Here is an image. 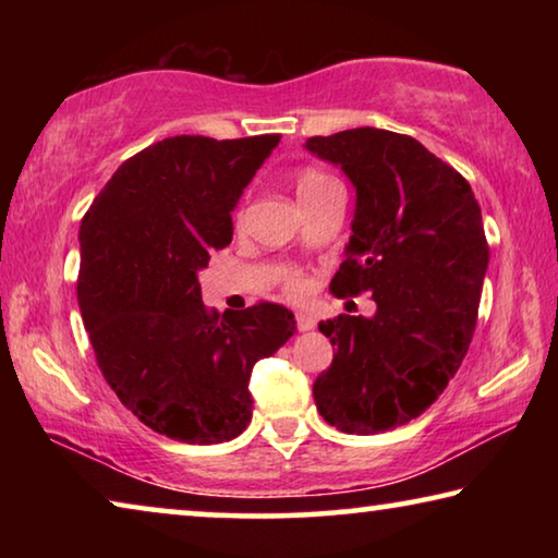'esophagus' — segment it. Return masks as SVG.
Masks as SVG:
<instances>
[{"mask_svg":"<svg viewBox=\"0 0 558 558\" xmlns=\"http://www.w3.org/2000/svg\"><path fill=\"white\" fill-rule=\"evenodd\" d=\"M295 325H298L300 332H310V329L317 327V319L305 315V313H298V315H295Z\"/></svg>","mask_w":558,"mask_h":558,"instance_id":"1","label":"esophagus"}]
</instances>
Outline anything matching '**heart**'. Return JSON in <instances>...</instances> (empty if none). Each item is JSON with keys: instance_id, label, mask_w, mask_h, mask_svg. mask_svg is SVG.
<instances>
[{"instance_id": "heart-1", "label": "heart", "mask_w": 558, "mask_h": 558, "mask_svg": "<svg viewBox=\"0 0 558 558\" xmlns=\"http://www.w3.org/2000/svg\"><path fill=\"white\" fill-rule=\"evenodd\" d=\"M332 184H337L335 179L329 177V174H325V172H319V169H315V167H305V169H300V172L295 174V192H298V199L300 202L310 199V196L319 194V192H323V189L332 186ZM286 288H288L290 295L302 298L307 292V280L302 278L300 272H290L288 280H286Z\"/></svg>"}]
</instances>
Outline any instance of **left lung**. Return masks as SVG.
I'll return each instance as SVG.
<instances>
[{"instance_id":"1","label":"left lung","mask_w":558,"mask_h":558,"mask_svg":"<svg viewBox=\"0 0 558 558\" xmlns=\"http://www.w3.org/2000/svg\"><path fill=\"white\" fill-rule=\"evenodd\" d=\"M305 147L356 189L329 290L376 302L374 317L319 323L337 354L315 403L329 426L374 436L418 418L468 354L489 260L483 214L468 179L409 135L354 128Z\"/></svg>"}]
</instances>
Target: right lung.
Listing matches in <instances>:
<instances>
[{
  "instance_id": "right-lung-1",
  "label": "right lung",
  "mask_w": 558,
  "mask_h": 558,
  "mask_svg": "<svg viewBox=\"0 0 558 558\" xmlns=\"http://www.w3.org/2000/svg\"><path fill=\"white\" fill-rule=\"evenodd\" d=\"M278 143L167 137L125 159L83 216V325L110 389L159 436L189 446L241 436L253 364L295 332L276 302L219 315L196 278L231 243L233 206Z\"/></svg>"
}]
</instances>
